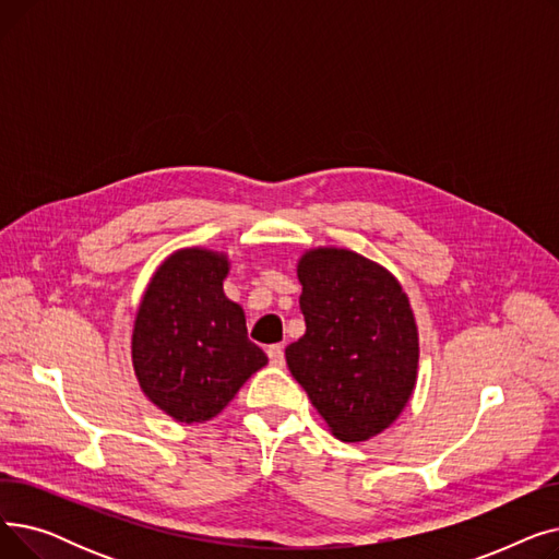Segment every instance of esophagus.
I'll list each match as a JSON object with an SVG mask.
<instances>
[{
  "label": "esophagus",
  "instance_id": "esophagus-1",
  "mask_svg": "<svg viewBox=\"0 0 559 559\" xmlns=\"http://www.w3.org/2000/svg\"><path fill=\"white\" fill-rule=\"evenodd\" d=\"M267 358L274 367H283L285 365V350H283V344H272L267 346Z\"/></svg>",
  "mask_w": 559,
  "mask_h": 559
}]
</instances>
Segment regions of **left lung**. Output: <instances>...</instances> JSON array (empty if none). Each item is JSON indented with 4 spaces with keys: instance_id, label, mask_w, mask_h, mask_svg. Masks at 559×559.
<instances>
[{
    "instance_id": "8db88e82",
    "label": "left lung",
    "mask_w": 559,
    "mask_h": 559,
    "mask_svg": "<svg viewBox=\"0 0 559 559\" xmlns=\"http://www.w3.org/2000/svg\"><path fill=\"white\" fill-rule=\"evenodd\" d=\"M299 281L306 333L285 348L287 367L337 439L365 442L415 390V314L396 278L354 251H308Z\"/></svg>"
}]
</instances>
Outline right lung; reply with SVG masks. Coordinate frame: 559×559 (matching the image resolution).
Here are the masks:
<instances>
[{"mask_svg":"<svg viewBox=\"0 0 559 559\" xmlns=\"http://www.w3.org/2000/svg\"><path fill=\"white\" fill-rule=\"evenodd\" d=\"M228 260L205 249L169 255L146 287L133 329L142 392L181 424L215 417L267 356L226 299Z\"/></svg>","mask_w":559,"mask_h":559,"instance_id":"1","label":"right lung"}]
</instances>
